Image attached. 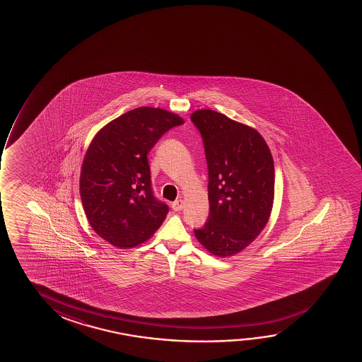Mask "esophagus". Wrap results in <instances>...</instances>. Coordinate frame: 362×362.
<instances>
[{"instance_id":"esophagus-1","label":"esophagus","mask_w":362,"mask_h":362,"mask_svg":"<svg viewBox=\"0 0 362 362\" xmlns=\"http://www.w3.org/2000/svg\"><path fill=\"white\" fill-rule=\"evenodd\" d=\"M172 208H173L174 211H180V210L184 208L183 200H182V199L175 200V202L172 204Z\"/></svg>"}]
</instances>
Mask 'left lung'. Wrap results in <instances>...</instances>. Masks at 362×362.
Returning <instances> with one entry per match:
<instances>
[{
    "mask_svg": "<svg viewBox=\"0 0 362 362\" xmlns=\"http://www.w3.org/2000/svg\"><path fill=\"white\" fill-rule=\"evenodd\" d=\"M190 119L203 139L210 204L208 221L194 233L215 256H233L267 223L274 195L272 154L256 129L220 112L199 110Z\"/></svg>",
    "mask_w": 362,
    "mask_h": 362,
    "instance_id": "left-lung-1",
    "label": "left lung"
}]
</instances>
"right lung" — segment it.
<instances>
[{
  "instance_id": "obj_1",
  "label": "right lung",
  "mask_w": 362,
  "mask_h": 362,
  "mask_svg": "<svg viewBox=\"0 0 362 362\" xmlns=\"http://www.w3.org/2000/svg\"><path fill=\"white\" fill-rule=\"evenodd\" d=\"M183 119L163 109L139 107L100 129L85 154L80 195L100 238L116 247H134L153 235L168 214L154 197L147 154Z\"/></svg>"
}]
</instances>
